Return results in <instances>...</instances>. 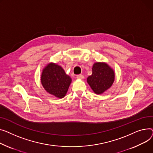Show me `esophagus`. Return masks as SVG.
<instances>
[{"label":"esophagus","instance_id":"esophagus-1","mask_svg":"<svg viewBox=\"0 0 153 153\" xmlns=\"http://www.w3.org/2000/svg\"><path fill=\"white\" fill-rule=\"evenodd\" d=\"M76 78L79 79H84V76L83 75H78L76 76Z\"/></svg>","mask_w":153,"mask_h":153}]
</instances>
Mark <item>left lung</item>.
I'll use <instances>...</instances> for the list:
<instances>
[{"label":"left lung","mask_w":153,"mask_h":153,"mask_svg":"<svg viewBox=\"0 0 153 153\" xmlns=\"http://www.w3.org/2000/svg\"><path fill=\"white\" fill-rule=\"evenodd\" d=\"M115 79V72L105 62H96L93 65L92 75L87 78V83L94 93L101 94L109 89Z\"/></svg>","instance_id":"left-lung-1"}]
</instances>
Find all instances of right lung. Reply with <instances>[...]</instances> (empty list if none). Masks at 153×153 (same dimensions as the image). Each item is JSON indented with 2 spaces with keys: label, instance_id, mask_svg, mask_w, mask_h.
Segmentation results:
<instances>
[{
  "label": "right lung",
  "instance_id": "right-lung-1",
  "mask_svg": "<svg viewBox=\"0 0 153 153\" xmlns=\"http://www.w3.org/2000/svg\"><path fill=\"white\" fill-rule=\"evenodd\" d=\"M41 82L48 93L60 99L65 96L71 78L60 65L51 62L42 71Z\"/></svg>",
  "mask_w": 153,
  "mask_h": 153
}]
</instances>
